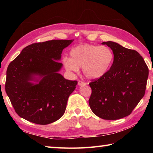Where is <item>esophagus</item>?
Listing matches in <instances>:
<instances>
[{"mask_svg":"<svg viewBox=\"0 0 153 153\" xmlns=\"http://www.w3.org/2000/svg\"><path fill=\"white\" fill-rule=\"evenodd\" d=\"M86 83L83 82H82V81H79L78 82V85L79 86H83V85H85Z\"/></svg>","mask_w":153,"mask_h":153,"instance_id":"34e87169","label":"esophagus"}]
</instances>
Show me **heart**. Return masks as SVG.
Returning <instances> with one entry per match:
<instances>
[{"mask_svg": "<svg viewBox=\"0 0 153 153\" xmlns=\"http://www.w3.org/2000/svg\"><path fill=\"white\" fill-rule=\"evenodd\" d=\"M70 58L62 60L68 71L77 72L82 68L87 79H97L105 76L111 68L114 53L108 47L83 44L74 47L70 52Z\"/></svg>", "mask_w": 153, "mask_h": 153, "instance_id": "1", "label": "heart"}]
</instances>
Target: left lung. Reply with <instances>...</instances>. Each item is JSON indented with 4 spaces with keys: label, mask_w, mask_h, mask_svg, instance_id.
<instances>
[{
    "label": "left lung",
    "mask_w": 153,
    "mask_h": 153,
    "mask_svg": "<svg viewBox=\"0 0 153 153\" xmlns=\"http://www.w3.org/2000/svg\"><path fill=\"white\" fill-rule=\"evenodd\" d=\"M111 48L114 61L105 76L89 83V104L93 112L104 120L128 116L143 97L149 69L138 52L112 41L102 43Z\"/></svg>",
    "instance_id": "obj_1"
}]
</instances>
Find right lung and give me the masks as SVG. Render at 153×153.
Wrapping results in <instances>:
<instances>
[{
  "mask_svg": "<svg viewBox=\"0 0 153 153\" xmlns=\"http://www.w3.org/2000/svg\"><path fill=\"white\" fill-rule=\"evenodd\" d=\"M71 40H52L25 47L8 65L5 90L16 112L25 120L46 125L60 119L77 81L59 74L64 48Z\"/></svg>",
  "mask_w": 153,
  "mask_h": 153,
  "instance_id": "right-lung-1",
  "label": "right lung"
}]
</instances>
